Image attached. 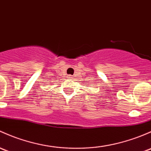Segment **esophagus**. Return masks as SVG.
<instances>
[{
	"label": "esophagus",
	"mask_w": 151,
	"mask_h": 151,
	"mask_svg": "<svg viewBox=\"0 0 151 151\" xmlns=\"http://www.w3.org/2000/svg\"><path fill=\"white\" fill-rule=\"evenodd\" d=\"M68 78H69V80H71V79H72L73 77H72V76H71V75H69V76H68Z\"/></svg>",
	"instance_id": "1"
}]
</instances>
